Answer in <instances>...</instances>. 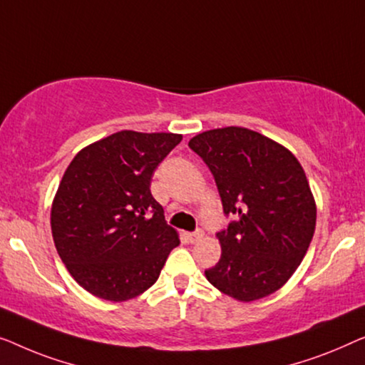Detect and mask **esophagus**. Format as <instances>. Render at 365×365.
Segmentation results:
<instances>
[{
    "instance_id": "34e87169",
    "label": "esophagus",
    "mask_w": 365,
    "mask_h": 365,
    "mask_svg": "<svg viewBox=\"0 0 365 365\" xmlns=\"http://www.w3.org/2000/svg\"><path fill=\"white\" fill-rule=\"evenodd\" d=\"M187 238H188L190 243H197V241H200V240L203 238V232H202V230H198V232L188 233V235H187Z\"/></svg>"
}]
</instances>
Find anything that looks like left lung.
<instances>
[{"mask_svg":"<svg viewBox=\"0 0 365 365\" xmlns=\"http://www.w3.org/2000/svg\"><path fill=\"white\" fill-rule=\"evenodd\" d=\"M188 147L213 173L223 212L222 258L205 276L217 289L250 302L273 294L301 264L316 228V203L301 163L278 142L225 127Z\"/></svg>","mask_w":365,"mask_h":365,"instance_id":"1","label":"left lung"}]
</instances>
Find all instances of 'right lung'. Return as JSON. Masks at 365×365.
Wrapping results in <instances>:
<instances>
[{"mask_svg":"<svg viewBox=\"0 0 365 365\" xmlns=\"http://www.w3.org/2000/svg\"><path fill=\"white\" fill-rule=\"evenodd\" d=\"M180 133L120 130L73 158L59 183L51 230L71 276L106 301H127L158 279L180 245L150 180Z\"/></svg>","mask_w":365,"mask_h":365,"instance_id":"1","label":"right lung"}]
</instances>
